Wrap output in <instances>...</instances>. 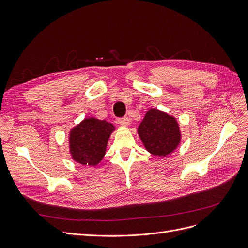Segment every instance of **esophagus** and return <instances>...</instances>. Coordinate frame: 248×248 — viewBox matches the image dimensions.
<instances>
[{
	"mask_svg": "<svg viewBox=\"0 0 248 248\" xmlns=\"http://www.w3.org/2000/svg\"><path fill=\"white\" fill-rule=\"evenodd\" d=\"M118 123L122 126H128L130 124V119L128 117H124V118H119L118 119Z\"/></svg>",
	"mask_w": 248,
	"mask_h": 248,
	"instance_id": "34e87169",
	"label": "esophagus"
}]
</instances>
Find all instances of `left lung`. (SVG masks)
<instances>
[{
  "label": "left lung",
  "instance_id": "8db88e82",
  "mask_svg": "<svg viewBox=\"0 0 248 248\" xmlns=\"http://www.w3.org/2000/svg\"><path fill=\"white\" fill-rule=\"evenodd\" d=\"M138 132L147 151L155 156H168L175 151L181 140L177 120L155 108L145 115Z\"/></svg>",
  "mask_w": 248,
  "mask_h": 248
}]
</instances>
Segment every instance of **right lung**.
<instances>
[{
    "instance_id": "obj_1",
    "label": "right lung",
    "mask_w": 248,
    "mask_h": 248,
    "mask_svg": "<svg viewBox=\"0 0 248 248\" xmlns=\"http://www.w3.org/2000/svg\"><path fill=\"white\" fill-rule=\"evenodd\" d=\"M114 125L95 118H87L70 130L69 148L72 159L81 164L96 166L106 154Z\"/></svg>"
}]
</instances>
